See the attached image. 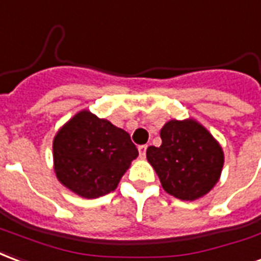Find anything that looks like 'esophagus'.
I'll return each mask as SVG.
<instances>
[{"mask_svg":"<svg viewBox=\"0 0 261 261\" xmlns=\"http://www.w3.org/2000/svg\"><path fill=\"white\" fill-rule=\"evenodd\" d=\"M146 150H147V144H140L139 146V154H140V157L146 155Z\"/></svg>","mask_w":261,"mask_h":261,"instance_id":"1","label":"esophagus"}]
</instances>
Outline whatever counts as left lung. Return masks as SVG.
Masks as SVG:
<instances>
[{
  "label": "left lung",
  "mask_w": 261,
  "mask_h": 261,
  "mask_svg": "<svg viewBox=\"0 0 261 261\" xmlns=\"http://www.w3.org/2000/svg\"><path fill=\"white\" fill-rule=\"evenodd\" d=\"M160 135L161 146H150L146 155L164 191L180 200H195L208 193L224 165L220 144L192 119L170 121Z\"/></svg>",
  "instance_id": "left-lung-1"
}]
</instances>
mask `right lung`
I'll return each mask as SVG.
<instances>
[{"label": "right lung", "mask_w": 261, "mask_h": 261, "mask_svg": "<svg viewBox=\"0 0 261 261\" xmlns=\"http://www.w3.org/2000/svg\"><path fill=\"white\" fill-rule=\"evenodd\" d=\"M53 150L57 178L87 199L114 191L139 155L128 132L89 111L79 112L57 133Z\"/></svg>", "instance_id": "obj_1"}]
</instances>
